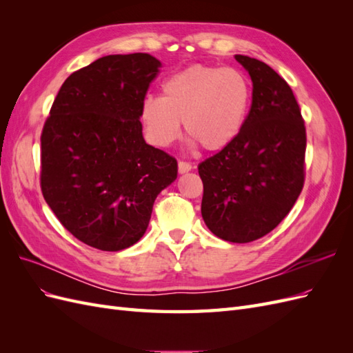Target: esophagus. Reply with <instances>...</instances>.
I'll list each match as a JSON object with an SVG mask.
<instances>
[{"label": "esophagus", "instance_id": "esophagus-1", "mask_svg": "<svg viewBox=\"0 0 353 353\" xmlns=\"http://www.w3.org/2000/svg\"><path fill=\"white\" fill-rule=\"evenodd\" d=\"M191 169H193L191 163L184 162V160H179V162H178V172L179 174H185V172H188V170H191Z\"/></svg>", "mask_w": 353, "mask_h": 353}]
</instances>
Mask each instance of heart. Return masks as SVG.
I'll list each match as a JSON object with an SVG mask.
<instances>
[{"label":"heart","mask_w":353,"mask_h":353,"mask_svg":"<svg viewBox=\"0 0 353 353\" xmlns=\"http://www.w3.org/2000/svg\"><path fill=\"white\" fill-rule=\"evenodd\" d=\"M252 83L232 68L194 65L163 82L162 97L147 95L140 119L148 141L168 147L181 135V122L193 143L208 152L231 145L248 122Z\"/></svg>","instance_id":"1"}]
</instances>
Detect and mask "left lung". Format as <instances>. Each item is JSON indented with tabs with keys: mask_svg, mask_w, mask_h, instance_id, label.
I'll return each instance as SVG.
<instances>
[{
	"mask_svg": "<svg viewBox=\"0 0 353 353\" xmlns=\"http://www.w3.org/2000/svg\"><path fill=\"white\" fill-rule=\"evenodd\" d=\"M236 60L252 78V105L237 140L199 165L201 216L216 237L250 243L279 225L301 194L306 128L279 73L248 56Z\"/></svg>",
	"mask_w": 353,
	"mask_h": 353,
	"instance_id": "obj_1",
	"label": "left lung"
}]
</instances>
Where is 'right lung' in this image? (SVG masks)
<instances>
[{"label":"right lung","instance_id":"obj_1","mask_svg":"<svg viewBox=\"0 0 353 353\" xmlns=\"http://www.w3.org/2000/svg\"><path fill=\"white\" fill-rule=\"evenodd\" d=\"M160 61L105 56L63 82L41 134V191L73 237L104 252L140 240L176 159L148 145L141 104Z\"/></svg>","mask_w":353,"mask_h":353}]
</instances>
